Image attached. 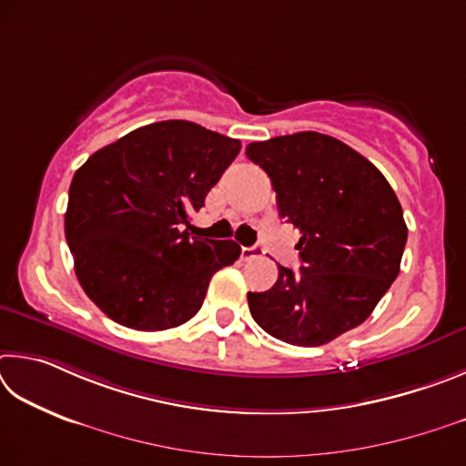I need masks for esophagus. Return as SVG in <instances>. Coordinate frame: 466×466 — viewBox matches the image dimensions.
Instances as JSON below:
<instances>
[{"instance_id": "34e87169", "label": "esophagus", "mask_w": 466, "mask_h": 466, "mask_svg": "<svg viewBox=\"0 0 466 466\" xmlns=\"http://www.w3.org/2000/svg\"><path fill=\"white\" fill-rule=\"evenodd\" d=\"M259 254H262V249L259 248H241V259H254V258H258Z\"/></svg>"}]
</instances>
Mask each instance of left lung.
<instances>
[{
    "mask_svg": "<svg viewBox=\"0 0 466 466\" xmlns=\"http://www.w3.org/2000/svg\"><path fill=\"white\" fill-rule=\"evenodd\" d=\"M279 212L303 238L300 272L279 266L266 292H248L264 331L292 346H323L369 319L397 279L407 243L403 208L387 177L352 147L305 133L249 143Z\"/></svg>",
    "mask_w": 466,
    "mask_h": 466,
    "instance_id": "obj_1",
    "label": "left lung"
}]
</instances>
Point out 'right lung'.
Returning a JSON list of instances; mask_svg holds the SVG:
<instances>
[{"instance_id":"add662e5","label":"right lung","mask_w":466,"mask_h":466,"mask_svg":"<svg viewBox=\"0 0 466 466\" xmlns=\"http://www.w3.org/2000/svg\"><path fill=\"white\" fill-rule=\"evenodd\" d=\"M241 149L187 120L153 122L106 145L69 187L65 238L100 311L125 328L161 331L200 311L212 274L241 248L179 231Z\"/></svg>"}]
</instances>
